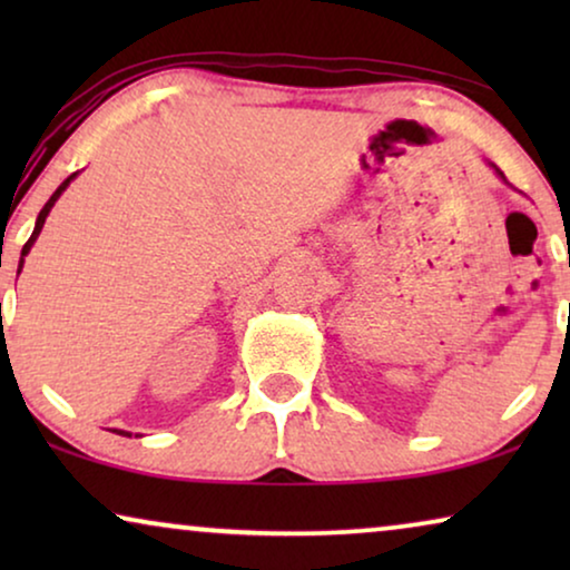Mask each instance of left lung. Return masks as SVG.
I'll return each mask as SVG.
<instances>
[{
    "mask_svg": "<svg viewBox=\"0 0 570 570\" xmlns=\"http://www.w3.org/2000/svg\"><path fill=\"white\" fill-rule=\"evenodd\" d=\"M498 174H501V170H498ZM501 176H503V174H501Z\"/></svg>",
    "mask_w": 570,
    "mask_h": 570,
    "instance_id": "obj_1",
    "label": "left lung"
}]
</instances>
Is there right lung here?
Listing matches in <instances>:
<instances>
[{
  "label": "right lung",
  "mask_w": 570,
  "mask_h": 570,
  "mask_svg": "<svg viewBox=\"0 0 570 570\" xmlns=\"http://www.w3.org/2000/svg\"><path fill=\"white\" fill-rule=\"evenodd\" d=\"M75 176H77V174H72V176H69V178H65V181H61V186H59V189L51 194V199H49V202H46V205H43V209H41V215H38V220H36L33 236H30V238H28V244H26V246H22V256H20V267H22V262H26V256H28V252H30V246H33V240L38 238V233H41V228H43V223H46V215H49V213H51L53 202H57V199H59V194L67 189V186H69V181H72V178H75ZM18 275H20V269H18ZM119 433H121V435H129L127 431H119Z\"/></svg>",
  "instance_id": "obj_1"
}]
</instances>
